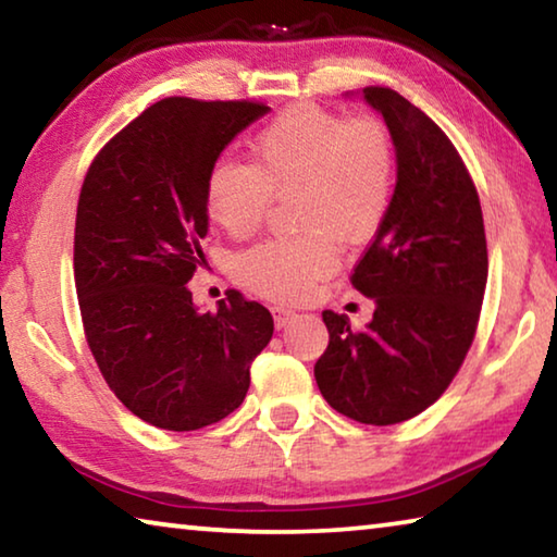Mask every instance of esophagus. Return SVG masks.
Here are the masks:
<instances>
[{
	"label": "esophagus",
	"mask_w": 557,
	"mask_h": 557,
	"mask_svg": "<svg viewBox=\"0 0 557 557\" xmlns=\"http://www.w3.org/2000/svg\"><path fill=\"white\" fill-rule=\"evenodd\" d=\"M272 317H275V326H277V329H285V326H287V324L292 322V319H295L297 314L292 312V309L275 307V309H272Z\"/></svg>",
	"instance_id": "34e87169"
}]
</instances>
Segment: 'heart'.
<instances>
[{
  "label": "heart",
  "instance_id": "b5f03b06",
  "mask_svg": "<svg viewBox=\"0 0 557 557\" xmlns=\"http://www.w3.org/2000/svg\"><path fill=\"white\" fill-rule=\"evenodd\" d=\"M252 166L221 159L206 184L209 215L233 238L260 228L272 199H289V219L305 233L252 245L235 258V277L252 295L299 301L332 275V238L366 243L388 213L395 152L379 120L317 108L280 115L252 143Z\"/></svg>",
  "mask_w": 557,
  "mask_h": 557
}]
</instances>
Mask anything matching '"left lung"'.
I'll use <instances>...</instances> for the list:
<instances>
[{"label": "left lung", "mask_w": 557, "mask_h": 557, "mask_svg": "<svg viewBox=\"0 0 557 557\" xmlns=\"http://www.w3.org/2000/svg\"><path fill=\"white\" fill-rule=\"evenodd\" d=\"M363 100L388 125L398 164L388 213L351 275L375 309L363 332L322 312L329 346L314 379L336 412L395 425L447 391L474 342L486 235L474 182L445 132L391 88H363Z\"/></svg>", "instance_id": "obj_1"}]
</instances>
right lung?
Instances as JSON below:
<instances>
[{"label": "right lung", "instance_id": "obj_1", "mask_svg": "<svg viewBox=\"0 0 557 557\" xmlns=\"http://www.w3.org/2000/svg\"><path fill=\"white\" fill-rule=\"evenodd\" d=\"M250 100L164 98L100 149L81 188L73 272L83 329L110 391L149 425L188 432L245 400L272 314L228 289L199 312L206 184L233 137L268 115Z\"/></svg>", "mask_w": 557, "mask_h": 557}]
</instances>
